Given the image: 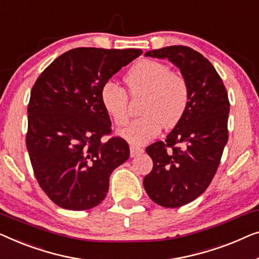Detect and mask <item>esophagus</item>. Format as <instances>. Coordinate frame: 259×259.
I'll list each match as a JSON object with an SVG mask.
<instances>
[{
    "mask_svg": "<svg viewBox=\"0 0 259 259\" xmlns=\"http://www.w3.org/2000/svg\"><path fill=\"white\" fill-rule=\"evenodd\" d=\"M143 152V149L140 147H135V145H130V156L131 157H135V156L140 155Z\"/></svg>",
    "mask_w": 259,
    "mask_h": 259,
    "instance_id": "obj_1",
    "label": "esophagus"
}]
</instances>
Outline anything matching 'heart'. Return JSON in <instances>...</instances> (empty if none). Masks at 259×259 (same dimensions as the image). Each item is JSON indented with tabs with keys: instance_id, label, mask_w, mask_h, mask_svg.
Returning <instances> with one entry per match:
<instances>
[{
	"instance_id": "b5f03b06",
	"label": "heart",
	"mask_w": 259,
	"mask_h": 259,
	"mask_svg": "<svg viewBox=\"0 0 259 259\" xmlns=\"http://www.w3.org/2000/svg\"><path fill=\"white\" fill-rule=\"evenodd\" d=\"M129 94L144 96L141 116L119 130L118 135L131 144H144L161 131L175 126L183 118L190 100V88L181 72L171 71L169 65L154 60L138 62L125 76ZM128 95L117 83L108 81L102 87L101 103L116 125L129 119Z\"/></svg>"
}]
</instances>
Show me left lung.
Returning <instances> with one entry per match:
<instances>
[{"label": "left lung", "instance_id": "1", "mask_svg": "<svg viewBox=\"0 0 259 259\" xmlns=\"http://www.w3.org/2000/svg\"><path fill=\"white\" fill-rule=\"evenodd\" d=\"M145 56L167 58L190 88L183 118L164 142L145 149L154 162L143 181L148 196L161 206L178 207L201 196L212 181L228 142L230 103L216 69L196 50L171 46Z\"/></svg>", "mask_w": 259, "mask_h": 259}]
</instances>
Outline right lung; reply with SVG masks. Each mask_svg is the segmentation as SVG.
Listing matches in <instances>:
<instances>
[{
	"mask_svg": "<svg viewBox=\"0 0 259 259\" xmlns=\"http://www.w3.org/2000/svg\"><path fill=\"white\" fill-rule=\"evenodd\" d=\"M141 54V49H71L32 87L25 143L39 187L58 206L81 211L98 205L111 172L129 158L123 138L101 141L111 134L101 90Z\"/></svg>",
	"mask_w": 259,
	"mask_h": 259,
	"instance_id": "add662e5",
	"label": "right lung"
}]
</instances>
